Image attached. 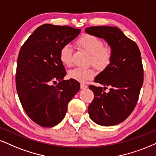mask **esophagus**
<instances>
[{
  "mask_svg": "<svg viewBox=\"0 0 156 156\" xmlns=\"http://www.w3.org/2000/svg\"><path fill=\"white\" fill-rule=\"evenodd\" d=\"M80 87H81V89H86V88H87V85L84 83H81L80 84Z\"/></svg>",
  "mask_w": 156,
  "mask_h": 156,
  "instance_id": "obj_1",
  "label": "esophagus"
}]
</instances>
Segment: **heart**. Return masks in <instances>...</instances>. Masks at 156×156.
Instances as JSON below:
<instances>
[{"label": "heart", "instance_id": "heart-1", "mask_svg": "<svg viewBox=\"0 0 156 156\" xmlns=\"http://www.w3.org/2000/svg\"><path fill=\"white\" fill-rule=\"evenodd\" d=\"M76 45L90 54V63L99 69L105 68L112 58L113 51L108 44H103L101 38L92 34H84L76 40ZM59 58L66 66L72 65V49L69 45H63L60 50ZM95 70L92 68H75L68 73L69 77L79 82H85L95 76Z\"/></svg>", "mask_w": 156, "mask_h": 156}]
</instances>
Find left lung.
<instances>
[{"label": "left lung", "instance_id": "obj_1", "mask_svg": "<svg viewBox=\"0 0 156 156\" xmlns=\"http://www.w3.org/2000/svg\"><path fill=\"white\" fill-rule=\"evenodd\" d=\"M85 32L103 38L113 51L110 63L94 81L104 87L89 86L94 99L88 106V113L101 126L116 125L127 119L137 105L143 84L141 53L137 44L116 27H90ZM107 87L110 89L105 93Z\"/></svg>", "mask_w": 156, "mask_h": 156}]
</instances>
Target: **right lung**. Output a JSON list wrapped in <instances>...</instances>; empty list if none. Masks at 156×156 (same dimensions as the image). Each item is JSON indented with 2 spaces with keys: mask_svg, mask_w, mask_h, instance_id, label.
Listing matches in <instances>:
<instances>
[{
  "mask_svg": "<svg viewBox=\"0 0 156 156\" xmlns=\"http://www.w3.org/2000/svg\"><path fill=\"white\" fill-rule=\"evenodd\" d=\"M81 32L69 26L45 24L25 41L17 59L16 87L27 116L43 127H53L64 118L69 101L77 93L76 80L66 74L59 58L60 50ZM59 83L56 86L53 83Z\"/></svg>",
  "mask_w": 156,
  "mask_h": 156,
  "instance_id": "1",
  "label": "right lung"
}]
</instances>
